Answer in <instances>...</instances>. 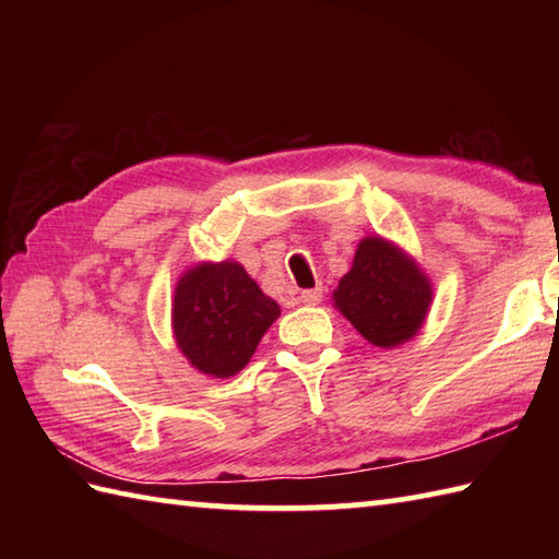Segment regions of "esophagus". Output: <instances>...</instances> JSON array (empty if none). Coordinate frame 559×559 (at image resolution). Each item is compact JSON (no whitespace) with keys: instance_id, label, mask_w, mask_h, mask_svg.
I'll use <instances>...</instances> for the list:
<instances>
[{"instance_id":"esophagus-1","label":"esophagus","mask_w":559,"mask_h":559,"mask_svg":"<svg viewBox=\"0 0 559 559\" xmlns=\"http://www.w3.org/2000/svg\"><path fill=\"white\" fill-rule=\"evenodd\" d=\"M324 298V290L322 288H310V290H302L300 293V302L305 305H319Z\"/></svg>"}]
</instances>
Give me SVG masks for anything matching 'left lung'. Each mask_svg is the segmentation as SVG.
Returning <instances> with one entry per match:
<instances>
[{
    "instance_id": "8db88e82",
    "label": "left lung",
    "mask_w": 559,
    "mask_h": 559,
    "mask_svg": "<svg viewBox=\"0 0 559 559\" xmlns=\"http://www.w3.org/2000/svg\"><path fill=\"white\" fill-rule=\"evenodd\" d=\"M334 300L367 341L394 348L423 326L432 288L420 269L394 245L382 237H365Z\"/></svg>"
}]
</instances>
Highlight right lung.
<instances>
[{
    "instance_id": "add662e5",
    "label": "right lung",
    "mask_w": 559,
    "mask_h": 559,
    "mask_svg": "<svg viewBox=\"0 0 559 559\" xmlns=\"http://www.w3.org/2000/svg\"><path fill=\"white\" fill-rule=\"evenodd\" d=\"M278 314L281 307L235 261L189 269L175 288L177 346L211 377L240 372Z\"/></svg>"
}]
</instances>
